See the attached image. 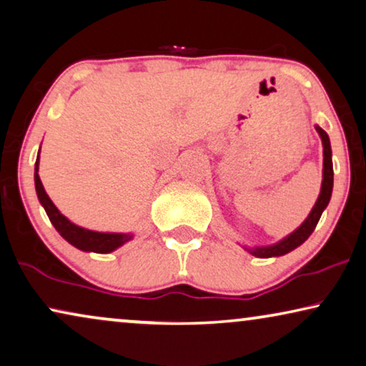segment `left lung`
<instances>
[{
    "mask_svg": "<svg viewBox=\"0 0 366 366\" xmlns=\"http://www.w3.org/2000/svg\"><path fill=\"white\" fill-rule=\"evenodd\" d=\"M317 132L320 134L322 142H323V182H322V190L320 195H318L315 205H313L310 215H308L305 222H303L300 227H298L295 232L285 237L284 240L279 242V244L270 245V247H259V249H249L255 257H262V259H267V257H279L285 255L288 252L297 249L298 245H302L308 237L312 235L313 230H315L318 220L322 217V212L330 202L332 197V189H333V166H332V147H330V139H328L327 132L322 129V127H317Z\"/></svg>",
    "mask_w": 366,
    "mask_h": 366,
    "instance_id": "1",
    "label": "left lung"
}]
</instances>
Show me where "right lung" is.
Returning a JSON list of instances; mask_svg holds the SVG:
<instances>
[{"label":"right lung","instance_id":"add662e5","mask_svg":"<svg viewBox=\"0 0 366 366\" xmlns=\"http://www.w3.org/2000/svg\"><path fill=\"white\" fill-rule=\"evenodd\" d=\"M39 157V156H38ZM39 159H36L34 164V184H36V194H38V199L41 205H43L46 214L51 220V224L54 225V229L58 230L63 239L69 242L71 245L78 247L79 250L84 252H96V254H109V252L116 250L117 247L126 244L127 240L132 239L131 234H102V232H94V230H87L78 227V225L69 222L68 219L64 217L63 214L56 209V205L51 202V199L46 194V190L41 184L39 174Z\"/></svg>","mask_w":366,"mask_h":366}]
</instances>
